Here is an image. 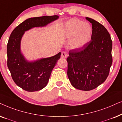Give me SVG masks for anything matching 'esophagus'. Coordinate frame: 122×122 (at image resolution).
<instances>
[{
	"instance_id": "obj_1",
	"label": "esophagus",
	"mask_w": 122,
	"mask_h": 122,
	"mask_svg": "<svg viewBox=\"0 0 122 122\" xmlns=\"http://www.w3.org/2000/svg\"><path fill=\"white\" fill-rule=\"evenodd\" d=\"M67 53H66L65 52H62V53H61V57L62 58H66L67 57Z\"/></svg>"
}]
</instances>
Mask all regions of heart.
<instances>
[{
  "label": "heart",
  "mask_w": 122,
  "mask_h": 122,
  "mask_svg": "<svg viewBox=\"0 0 122 122\" xmlns=\"http://www.w3.org/2000/svg\"><path fill=\"white\" fill-rule=\"evenodd\" d=\"M92 32L90 24L77 19H70L64 25V37L67 40L70 39L69 45L72 50H79L86 45L92 37Z\"/></svg>",
  "instance_id": "obj_1"
}]
</instances>
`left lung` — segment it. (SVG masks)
<instances>
[{
    "label": "left lung",
    "mask_w": 122,
    "mask_h": 122,
    "mask_svg": "<svg viewBox=\"0 0 122 122\" xmlns=\"http://www.w3.org/2000/svg\"><path fill=\"white\" fill-rule=\"evenodd\" d=\"M91 41L79 50L69 51L67 76L75 88L84 91L95 89L108 77L112 64V41L108 30L94 19Z\"/></svg>",
    "instance_id": "left-lung-1"
}]
</instances>
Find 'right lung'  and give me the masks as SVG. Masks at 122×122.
I'll use <instances>...</instances> for the list:
<instances>
[{
	"label": "right lung",
	"instance_id": "right-lung-1",
	"mask_svg": "<svg viewBox=\"0 0 122 122\" xmlns=\"http://www.w3.org/2000/svg\"><path fill=\"white\" fill-rule=\"evenodd\" d=\"M58 18V15L30 18L15 28L9 37L7 45L8 67L14 82L27 92H36L46 86L61 53L50 57L28 61L21 51L22 37L25 31L35 27H45Z\"/></svg>",
	"mask_w": 122,
	"mask_h": 122
}]
</instances>
